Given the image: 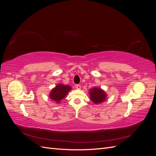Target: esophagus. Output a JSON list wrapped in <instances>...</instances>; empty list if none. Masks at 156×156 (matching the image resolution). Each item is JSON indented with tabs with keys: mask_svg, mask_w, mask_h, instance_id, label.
<instances>
[{
	"mask_svg": "<svg viewBox=\"0 0 156 156\" xmlns=\"http://www.w3.org/2000/svg\"><path fill=\"white\" fill-rule=\"evenodd\" d=\"M75 87H76L77 89H81V85H80V84H76Z\"/></svg>",
	"mask_w": 156,
	"mask_h": 156,
	"instance_id": "34e87169",
	"label": "esophagus"
}]
</instances>
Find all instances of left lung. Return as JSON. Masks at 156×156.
<instances>
[{
    "instance_id": "left-lung-1",
    "label": "left lung",
    "mask_w": 156,
    "mask_h": 156,
    "mask_svg": "<svg viewBox=\"0 0 156 156\" xmlns=\"http://www.w3.org/2000/svg\"><path fill=\"white\" fill-rule=\"evenodd\" d=\"M90 96L91 100L96 104L104 101L106 98V94L101 89L98 88H94L90 90Z\"/></svg>"
}]
</instances>
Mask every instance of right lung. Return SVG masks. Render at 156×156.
Listing matches in <instances>:
<instances>
[{"label":"right lung","instance_id":"obj_1","mask_svg":"<svg viewBox=\"0 0 156 156\" xmlns=\"http://www.w3.org/2000/svg\"><path fill=\"white\" fill-rule=\"evenodd\" d=\"M71 89H72V88L69 86L60 84L52 90L49 95L50 98L51 100L55 101L56 103H59L66 96V94Z\"/></svg>","mask_w":156,"mask_h":156}]
</instances>
